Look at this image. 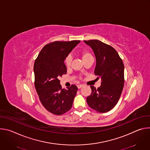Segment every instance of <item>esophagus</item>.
Masks as SVG:
<instances>
[{"label":"esophagus","mask_w":150,"mask_h":150,"mask_svg":"<svg viewBox=\"0 0 150 150\" xmlns=\"http://www.w3.org/2000/svg\"><path fill=\"white\" fill-rule=\"evenodd\" d=\"M77 87H78V88L79 89V88H81L83 87V85H82V84H81V85H78Z\"/></svg>","instance_id":"1"}]
</instances>
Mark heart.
<instances>
[{
    "mask_svg": "<svg viewBox=\"0 0 150 150\" xmlns=\"http://www.w3.org/2000/svg\"><path fill=\"white\" fill-rule=\"evenodd\" d=\"M79 53V55L82 58V60L83 62L85 60H86L87 59L93 57L92 54L90 52V51H88V50H86V49H84V50L80 51ZM71 62H72V56L71 55H69L66 57V59L65 60V65L67 66V67H68V68L70 67Z\"/></svg>",
    "mask_w": 150,
    "mask_h": 150,
    "instance_id": "obj_1",
    "label": "heart"
}]
</instances>
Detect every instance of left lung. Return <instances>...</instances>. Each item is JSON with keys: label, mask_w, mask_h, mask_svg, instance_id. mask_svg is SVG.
<instances>
[{"label": "left lung", "mask_w": 150, "mask_h": 150, "mask_svg": "<svg viewBox=\"0 0 150 150\" xmlns=\"http://www.w3.org/2000/svg\"><path fill=\"white\" fill-rule=\"evenodd\" d=\"M96 57L94 74L101 78L97 89L90 86L91 94L87 98L90 108L100 113L112 109L117 103L124 86V65L116 50L98 40H84Z\"/></svg>", "instance_id": "1"}]
</instances>
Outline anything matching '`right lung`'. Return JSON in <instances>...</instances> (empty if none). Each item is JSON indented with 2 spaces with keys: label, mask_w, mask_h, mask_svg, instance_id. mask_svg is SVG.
Wrapping results in <instances>:
<instances>
[{
  "label": "right lung",
  "mask_w": 150,
  "mask_h": 150,
  "mask_svg": "<svg viewBox=\"0 0 150 150\" xmlns=\"http://www.w3.org/2000/svg\"><path fill=\"white\" fill-rule=\"evenodd\" d=\"M79 40L50 42L41 49L35 60L34 85L39 99L45 108L61 115L72 108L78 91L75 85L62 89L59 78L67 72L64 60Z\"/></svg>",
  "instance_id": "1"
}]
</instances>
